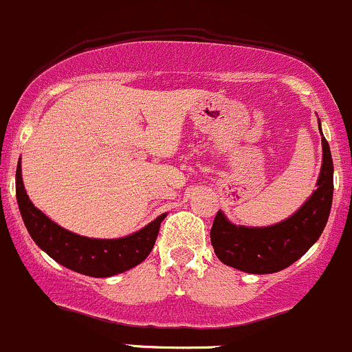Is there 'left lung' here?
Segmentation results:
<instances>
[{"label": "left lung", "instance_id": "obj_1", "mask_svg": "<svg viewBox=\"0 0 352 352\" xmlns=\"http://www.w3.org/2000/svg\"><path fill=\"white\" fill-rule=\"evenodd\" d=\"M320 130V120H318ZM334 195V164L329 142L322 135V168L317 190L280 223L270 227H244L229 222L217 212L210 230L213 251L227 266L251 274H270L292 266L318 241L325 229Z\"/></svg>", "mask_w": 352, "mask_h": 352}]
</instances>
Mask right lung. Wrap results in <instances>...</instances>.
<instances>
[{
  "instance_id": "obj_1",
  "label": "right lung",
  "mask_w": 352,
  "mask_h": 352,
  "mask_svg": "<svg viewBox=\"0 0 352 352\" xmlns=\"http://www.w3.org/2000/svg\"><path fill=\"white\" fill-rule=\"evenodd\" d=\"M16 200L21 219L35 244L64 267L93 278H108L132 270L151 254L166 213L139 232L120 239H89L57 226L28 198L16 166Z\"/></svg>"
}]
</instances>
